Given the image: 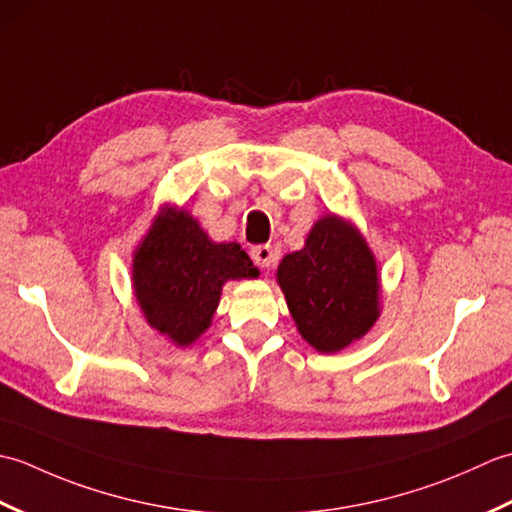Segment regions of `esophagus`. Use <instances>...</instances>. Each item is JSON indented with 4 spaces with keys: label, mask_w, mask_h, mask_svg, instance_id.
I'll list each match as a JSON object with an SVG mask.
<instances>
[{
    "label": "esophagus",
    "mask_w": 512,
    "mask_h": 512,
    "mask_svg": "<svg viewBox=\"0 0 512 512\" xmlns=\"http://www.w3.org/2000/svg\"><path fill=\"white\" fill-rule=\"evenodd\" d=\"M250 257L255 259L257 266L270 268L275 262V250H273V246H255L253 250H250Z\"/></svg>",
    "instance_id": "obj_1"
}]
</instances>
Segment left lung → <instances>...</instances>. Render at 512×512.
<instances>
[{
  "mask_svg": "<svg viewBox=\"0 0 512 512\" xmlns=\"http://www.w3.org/2000/svg\"><path fill=\"white\" fill-rule=\"evenodd\" d=\"M277 284L301 339L321 354H334L374 328L380 317L376 255L358 226L328 213L306 244L277 268Z\"/></svg>",
  "mask_w": 512,
  "mask_h": 512,
  "instance_id": "8db88e82",
  "label": "left lung"
}]
</instances>
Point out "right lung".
<instances>
[{
  "instance_id": "add662e5",
  "label": "right lung",
  "mask_w": 512,
  "mask_h": 512,
  "mask_svg": "<svg viewBox=\"0 0 512 512\" xmlns=\"http://www.w3.org/2000/svg\"><path fill=\"white\" fill-rule=\"evenodd\" d=\"M237 242H213L182 206L165 204L132 259V288L151 330L189 347L211 328L226 281L257 279Z\"/></svg>"
}]
</instances>
